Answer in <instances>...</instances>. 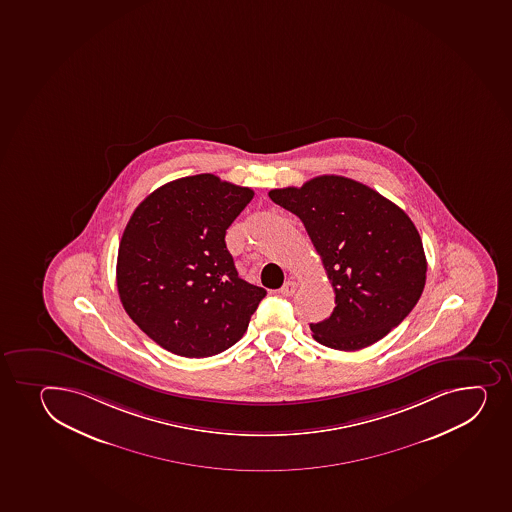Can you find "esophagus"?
Returning <instances> with one entry per match:
<instances>
[{
	"instance_id": "1",
	"label": "esophagus",
	"mask_w": 512,
	"mask_h": 512,
	"mask_svg": "<svg viewBox=\"0 0 512 512\" xmlns=\"http://www.w3.org/2000/svg\"><path fill=\"white\" fill-rule=\"evenodd\" d=\"M297 290V282L296 280H287L282 287H280V294L282 296H292L294 292Z\"/></svg>"
}]
</instances>
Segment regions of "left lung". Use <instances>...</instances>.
Here are the masks:
<instances>
[{
    "label": "left lung",
    "mask_w": 512,
    "mask_h": 512,
    "mask_svg": "<svg viewBox=\"0 0 512 512\" xmlns=\"http://www.w3.org/2000/svg\"><path fill=\"white\" fill-rule=\"evenodd\" d=\"M269 196L301 218L336 294L331 316L311 324L317 343L358 351L385 338L417 306L427 259L417 227L400 206L336 174Z\"/></svg>",
    "instance_id": "1"
}]
</instances>
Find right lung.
Wrapping results in <instances>:
<instances>
[{"instance_id": "1", "label": "right lung", "mask_w": 512, "mask_h": 512, "mask_svg": "<svg viewBox=\"0 0 512 512\" xmlns=\"http://www.w3.org/2000/svg\"><path fill=\"white\" fill-rule=\"evenodd\" d=\"M253 198L215 174L186 176L137 206L117 253L122 306L154 343L208 358L242 339L265 289L238 277L225 235Z\"/></svg>"}]
</instances>
